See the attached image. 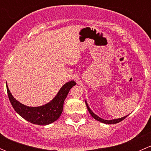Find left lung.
I'll use <instances>...</instances> for the list:
<instances>
[{"label":"left lung","instance_id":"left-lung-1","mask_svg":"<svg viewBox=\"0 0 151 151\" xmlns=\"http://www.w3.org/2000/svg\"><path fill=\"white\" fill-rule=\"evenodd\" d=\"M85 104H86L87 108H88V111H89L90 114H91V116H92L93 118H94V119H96V121H100V122H101V123H106V124H114V123H118L121 122V121H122L123 119H125V118H126V117L128 116V115H126V116L123 117V118H118V119L109 120V121H108V120H104V119H102V118H100V117H99L98 115H96V114H94L93 112V111L91 110V109H90L89 106H88V103H87L86 101H85Z\"/></svg>","mask_w":151,"mask_h":151}]
</instances>
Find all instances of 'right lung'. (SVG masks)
Returning a JSON list of instances; mask_svg holds the SVG:
<instances>
[{
    "label": "right lung",
    "mask_w": 151,
    "mask_h": 151,
    "mask_svg": "<svg viewBox=\"0 0 151 151\" xmlns=\"http://www.w3.org/2000/svg\"><path fill=\"white\" fill-rule=\"evenodd\" d=\"M76 84L77 83L74 80L66 83L59 90L57 95L52 100L46 104L39 106H28L22 104L14 98L7 85L6 89L9 99L14 109L22 118L33 124L45 126L55 122L60 118L63 112L65 99L66 98L70 89Z\"/></svg>",
    "instance_id": "right-lung-1"
}]
</instances>
